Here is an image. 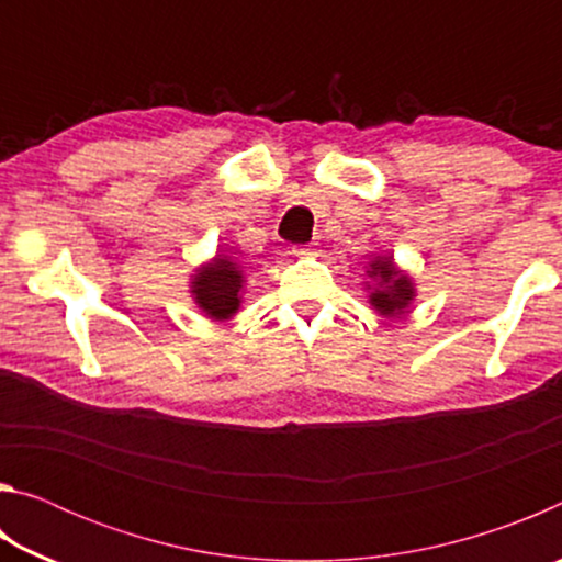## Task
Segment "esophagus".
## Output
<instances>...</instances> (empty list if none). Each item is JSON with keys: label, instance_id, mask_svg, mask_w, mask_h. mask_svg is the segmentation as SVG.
Returning a JSON list of instances; mask_svg holds the SVG:
<instances>
[{"label": "esophagus", "instance_id": "esophagus-1", "mask_svg": "<svg viewBox=\"0 0 562 562\" xmlns=\"http://www.w3.org/2000/svg\"><path fill=\"white\" fill-rule=\"evenodd\" d=\"M292 252L294 255H315V245H312V243L310 245H294Z\"/></svg>", "mask_w": 562, "mask_h": 562}]
</instances>
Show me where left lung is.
Wrapping results in <instances>:
<instances>
[{
    "label": "left lung",
    "mask_w": 562,
    "mask_h": 562,
    "mask_svg": "<svg viewBox=\"0 0 562 562\" xmlns=\"http://www.w3.org/2000/svg\"><path fill=\"white\" fill-rule=\"evenodd\" d=\"M372 274H376L379 284H382V288L374 290L372 294L374 307L382 312V315H398V312H404L408 300L414 297L412 282H408L406 274L394 268L392 258L374 260Z\"/></svg>",
    "instance_id": "obj_1"
}]
</instances>
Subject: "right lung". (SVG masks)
Listing matches in <instances>:
<instances>
[{
  "instance_id": "1",
  "label": "right lung",
  "mask_w": 562,
  "mask_h": 562,
  "mask_svg": "<svg viewBox=\"0 0 562 562\" xmlns=\"http://www.w3.org/2000/svg\"><path fill=\"white\" fill-rule=\"evenodd\" d=\"M240 282V272H237L231 260L215 258L213 265H207V268L198 272L193 282L195 300L207 315L215 319H225L240 307V297H237V292L243 288Z\"/></svg>"
}]
</instances>
